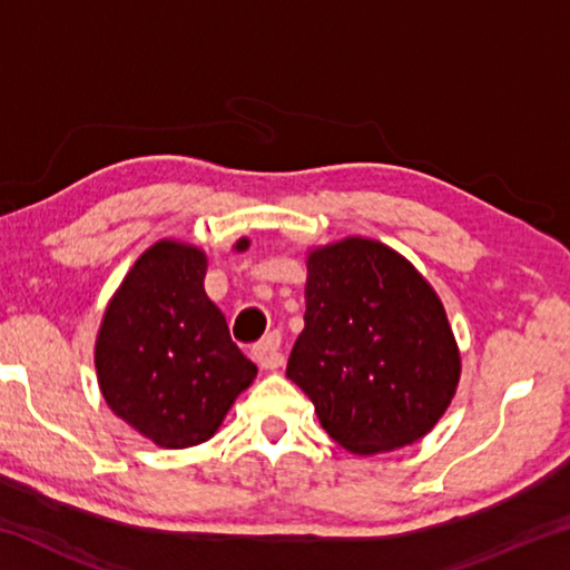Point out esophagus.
Segmentation results:
<instances>
[{"label":"esophagus","mask_w":570,"mask_h":570,"mask_svg":"<svg viewBox=\"0 0 570 570\" xmlns=\"http://www.w3.org/2000/svg\"><path fill=\"white\" fill-rule=\"evenodd\" d=\"M250 354H254V362L258 366H264V370H276V366H282L284 364L282 334H278V332L266 334L264 340L258 342L254 350H250Z\"/></svg>","instance_id":"obj_1"}]
</instances>
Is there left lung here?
<instances>
[{"mask_svg": "<svg viewBox=\"0 0 570 570\" xmlns=\"http://www.w3.org/2000/svg\"><path fill=\"white\" fill-rule=\"evenodd\" d=\"M304 332L286 377L354 455L412 445L458 392L460 350L435 288L397 250L346 236L306 254Z\"/></svg>", "mask_w": 570, "mask_h": 570, "instance_id": "left-lung-1", "label": "left lung"}]
</instances>
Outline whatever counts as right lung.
Wrapping results in <instances>:
<instances>
[{
	"label": "right lung",
	"mask_w": 570,
	"mask_h": 570,
	"mask_svg": "<svg viewBox=\"0 0 570 570\" xmlns=\"http://www.w3.org/2000/svg\"><path fill=\"white\" fill-rule=\"evenodd\" d=\"M248 238L234 244L236 254ZM206 250L163 238L142 250L105 306L95 370L108 407L153 445L183 450L218 432L256 377L210 302Z\"/></svg>",
	"instance_id": "obj_1"
}]
</instances>
